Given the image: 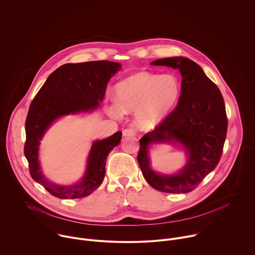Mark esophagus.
<instances>
[{
	"instance_id": "obj_1",
	"label": "esophagus",
	"mask_w": 255,
	"mask_h": 255,
	"mask_svg": "<svg viewBox=\"0 0 255 255\" xmlns=\"http://www.w3.org/2000/svg\"><path fill=\"white\" fill-rule=\"evenodd\" d=\"M124 136H132L136 134V131L133 128H126L123 130Z\"/></svg>"
}]
</instances>
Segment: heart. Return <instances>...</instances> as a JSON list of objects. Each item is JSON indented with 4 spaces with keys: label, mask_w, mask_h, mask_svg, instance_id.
<instances>
[{
    "label": "heart",
    "mask_w": 255,
    "mask_h": 255,
    "mask_svg": "<svg viewBox=\"0 0 255 255\" xmlns=\"http://www.w3.org/2000/svg\"><path fill=\"white\" fill-rule=\"evenodd\" d=\"M182 92L181 81L174 74L135 73L116 87L118 103L108 108L114 118L135 112L139 128L152 129L160 125L177 105Z\"/></svg>",
    "instance_id": "1"
}]
</instances>
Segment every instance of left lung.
Listing matches in <instances>:
<instances>
[{"label":"left lung","mask_w":255,"mask_h":255,"mask_svg":"<svg viewBox=\"0 0 255 255\" xmlns=\"http://www.w3.org/2000/svg\"><path fill=\"white\" fill-rule=\"evenodd\" d=\"M151 65L178 69L182 92L176 108L139 139L137 161L144 179L154 189L186 193L197 187L220 160L227 131L224 101L217 86L187 58H165ZM169 141L184 146L188 162L176 175H159L150 168L148 145Z\"/></svg>","instance_id":"obj_1"}]
</instances>
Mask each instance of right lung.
I'll return each instance as SVG.
<instances>
[{
    "mask_svg": "<svg viewBox=\"0 0 255 255\" xmlns=\"http://www.w3.org/2000/svg\"><path fill=\"white\" fill-rule=\"evenodd\" d=\"M120 68L119 63L110 61L63 65L49 76L31 103L25 125L24 152L31 176L52 195L62 199L82 198L94 192L103 182L107 156L120 143L122 131L94 141L86 173L74 185H59L45 178L39 161V145L57 119L96 110L104 100L110 79Z\"/></svg>",
    "mask_w": 255,
    "mask_h": 255,
    "instance_id": "right-lung-1",
    "label": "right lung"
}]
</instances>
